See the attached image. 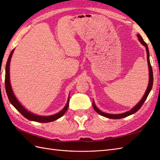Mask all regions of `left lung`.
<instances>
[{
  "instance_id": "8db88e82",
  "label": "left lung",
  "mask_w": 160,
  "mask_h": 160,
  "mask_svg": "<svg viewBox=\"0 0 160 160\" xmlns=\"http://www.w3.org/2000/svg\"><path fill=\"white\" fill-rule=\"evenodd\" d=\"M138 38L139 40V41L141 42V44L142 45H144L146 47V51H147V62H148V71H149V80H148V84L147 87V89L145 91V93L144 94L143 97L141 99V100L139 102L135 105L134 107H132L130 111H128L127 112H125V113H120V114H109V113H104V112H102V111H100L99 108H98L96 104H95L94 101L93 100V107L94 110L96 111L98 114H100L102 116H104L105 118H111V119H121V118H124L128 116V115H131L132 114H133L135 113L140 109L141 108V107L142 106V104H144V102H145L146 99H147L149 93L151 92V89L152 87V84H153V74H152V67L151 65V62H150V59H149V51H148V46L147 45L143 38H142V36L140 34H137Z\"/></svg>"
}]
</instances>
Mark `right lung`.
Segmentation results:
<instances>
[{"label":"right lung","instance_id":"right-lung-1","mask_svg":"<svg viewBox=\"0 0 160 160\" xmlns=\"http://www.w3.org/2000/svg\"><path fill=\"white\" fill-rule=\"evenodd\" d=\"M13 49L12 52L10 53L9 56L8 58V62L6 64L5 67V90L7 95L9 98V100L13 107H14L17 110H18L20 113H21L24 117L28 119L29 120L35 121L38 122H42V123H47V122H53L54 120H56L58 119L61 118L62 115L65 113L68 107H69V97L68 98L67 102L65 106L58 113H57L52 115H48V116H42V115H38L34 113H32L31 112L28 111L26 108L24 107L22 105L20 104V102L18 99L16 98L13 91L12 90V88L11 86V83H10V76H9V65H10V60H11L12 54L13 52Z\"/></svg>","mask_w":160,"mask_h":160}]
</instances>
